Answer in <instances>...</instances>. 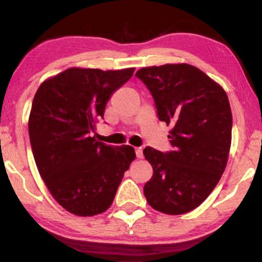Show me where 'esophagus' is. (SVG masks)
Wrapping results in <instances>:
<instances>
[{
  "label": "esophagus",
  "mask_w": 262,
  "mask_h": 262,
  "mask_svg": "<svg viewBox=\"0 0 262 262\" xmlns=\"http://www.w3.org/2000/svg\"><path fill=\"white\" fill-rule=\"evenodd\" d=\"M135 155H137L138 159L143 158V149H141V148H137V149H135Z\"/></svg>",
  "instance_id": "34e87169"
}]
</instances>
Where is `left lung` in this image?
I'll use <instances>...</instances> for the list:
<instances>
[{"mask_svg":"<svg viewBox=\"0 0 262 262\" xmlns=\"http://www.w3.org/2000/svg\"><path fill=\"white\" fill-rule=\"evenodd\" d=\"M135 76L151 93L159 121L172 125L170 151L144 149L154 170L144 196L159 212L183 214L209 196L227 166L229 100L217 82L188 64L143 68Z\"/></svg>","mask_w":262,"mask_h":262,"instance_id":"1","label":"left lung"}]
</instances>
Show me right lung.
Returning <instances> with one entry per match:
<instances>
[{"label":"right lung","instance_id":"1","mask_svg":"<svg viewBox=\"0 0 262 262\" xmlns=\"http://www.w3.org/2000/svg\"><path fill=\"white\" fill-rule=\"evenodd\" d=\"M133 73L68 69L35 93L28 123L33 156L52 196L73 214L91 217L110 208L135 159L132 146L93 137L107 102Z\"/></svg>","mask_w":262,"mask_h":262}]
</instances>
